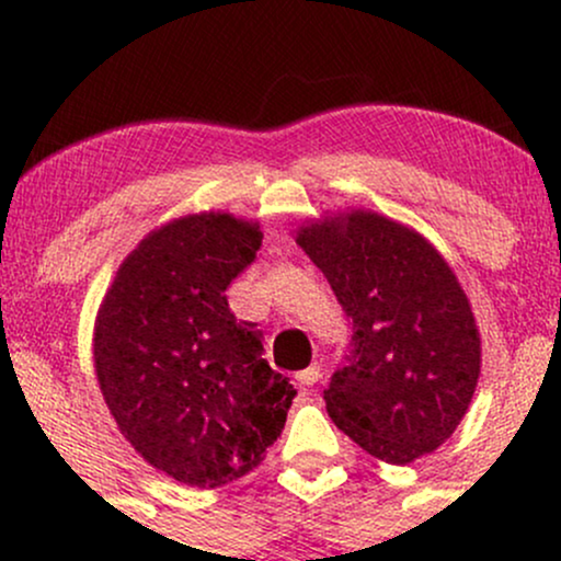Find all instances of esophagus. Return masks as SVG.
Returning a JSON list of instances; mask_svg holds the SVG:
<instances>
[{"label": "esophagus", "mask_w": 561, "mask_h": 561, "mask_svg": "<svg viewBox=\"0 0 561 561\" xmlns=\"http://www.w3.org/2000/svg\"><path fill=\"white\" fill-rule=\"evenodd\" d=\"M319 377H321V369L317 364H311L308 369H302V371H298V375H295L300 388H313V385L319 382Z\"/></svg>", "instance_id": "esophagus-1"}]
</instances>
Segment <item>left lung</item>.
Here are the masks:
<instances>
[{"label":"left lung","mask_w":561,"mask_h":561,"mask_svg":"<svg viewBox=\"0 0 561 561\" xmlns=\"http://www.w3.org/2000/svg\"><path fill=\"white\" fill-rule=\"evenodd\" d=\"M298 244L353 327L324 392L332 422L388 465L433 454L480 377V332L448 263L416 231L364 210L302 227Z\"/></svg>","instance_id":"1"}]
</instances>
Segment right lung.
Wrapping results in <instances>:
<instances>
[{
  "label": "right lung",
  "mask_w": 561,
  "mask_h": 561,
  "mask_svg": "<svg viewBox=\"0 0 561 561\" xmlns=\"http://www.w3.org/2000/svg\"><path fill=\"white\" fill-rule=\"evenodd\" d=\"M259 248V227L229 214L179 218L121 263L96 317L107 409L128 443L184 485L248 474L298 396L263 358V332L227 302Z\"/></svg>",
  "instance_id": "right-lung-1"
}]
</instances>
